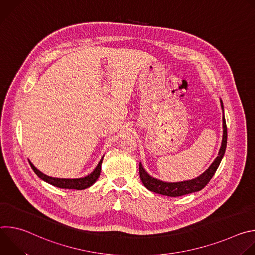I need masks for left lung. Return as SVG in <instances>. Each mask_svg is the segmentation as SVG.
Here are the masks:
<instances>
[{"label":"left lung","instance_id":"left-lung-1","mask_svg":"<svg viewBox=\"0 0 255 255\" xmlns=\"http://www.w3.org/2000/svg\"><path fill=\"white\" fill-rule=\"evenodd\" d=\"M221 102V108L223 110V136H222V143H221V147L219 152H218V156L215 158L213 163L209 166V168L204 171L201 175L194 179L190 180H184V181H177V183H166V181H162L160 179H157L147 173V171L145 170L141 164L139 163V173H140V178L142 180V183L144 187L148 189L151 192H154L156 194H160L163 196H168V197H180L184 195H188L191 193L199 192L202 189H204L207 184L210 181V179L213 177L215 174L218 166H219L225 150H226V145H227V127H226V121L224 117V107H223V102Z\"/></svg>","mask_w":255,"mask_h":255}]
</instances>
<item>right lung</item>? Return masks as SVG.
<instances>
[{
    "label": "right lung",
    "mask_w": 255,
    "mask_h": 255,
    "mask_svg": "<svg viewBox=\"0 0 255 255\" xmlns=\"http://www.w3.org/2000/svg\"><path fill=\"white\" fill-rule=\"evenodd\" d=\"M102 161H103V157L100 160V162L98 163L97 167L94 169L93 172H91L89 175L85 176V177H81V178H57V177H51L48 176L44 173H42L40 170H38L36 168L31 161H29L32 169L34 170V172L37 174L41 179H43L46 183L56 187V188H60V189H74V190H85L91 186H93L96 180L99 178L100 173H101V166H102Z\"/></svg>",
    "instance_id": "add662e5"
}]
</instances>
